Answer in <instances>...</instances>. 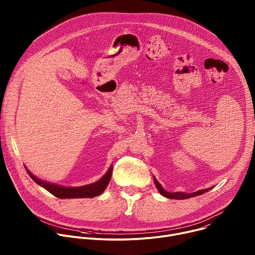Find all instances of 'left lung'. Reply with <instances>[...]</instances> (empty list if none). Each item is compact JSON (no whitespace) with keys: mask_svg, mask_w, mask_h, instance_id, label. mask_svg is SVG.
<instances>
[{"mask_svg":"<svg viewBox=\"0 0 255 255\" xmlns=\"http://www.w3.org/2000/svg\"><path fill=\"white\" fill-rule=\"evenodd\" d=\"M154 184L158 190V192L166 197V198H169V199H174V200H185V199H189V198H192V197H196V196H200L204 193H207L209 190L211 189H205V190H201V191H197L195 193H192V194H185V193H169V192H166L165 190H163V188L161 187V185L158 183V181L154 178Z\"/></svg>","mask_w":255,"mask_h":255,"instance_id":"1","label":"left lung"}]
</instances>
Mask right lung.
I'll use <instances>...</instances> for the list:
<instances>
[{
  "mask_svg": "<svg viewBox=\"0 0 255 255\" xmlns=\"http://www.w3.org/2000/svg\"><path fill=\"white\" fill-rule=\"evenodd\" d=\"M112 170H113V166H111L110 168H109L107 173L100 180L96 181V183H94V184L87 185V186H84V187H78V188H66V187H62V186H57V185L46 183V181L34 176L26 168V171L28 172L30 177L35 181L36 184L41 186L46 191H48L50 194H52L53 196H55V197H57L59 199L94 198V197L100 196L105 191V189L107 188V186L109 184V181H110V179H111Z\"/></svg>",
  "mask_w": 255,
  "mask_h": 255,
  "instance_id": "obj_1",
  "label": "right lung"
}]
</instances>
